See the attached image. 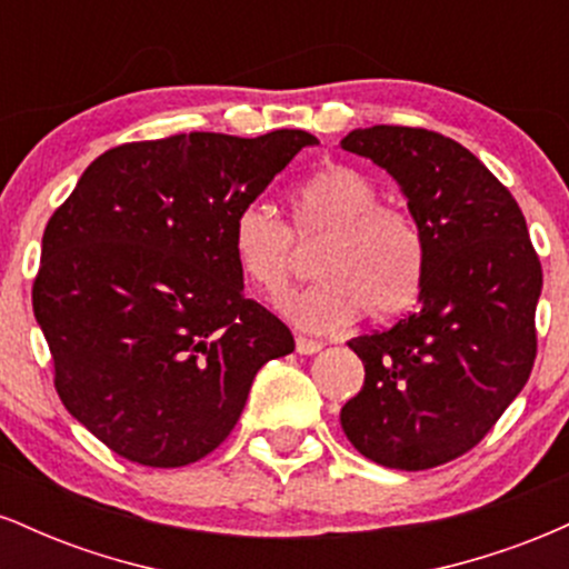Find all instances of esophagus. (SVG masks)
I'll list each match as a JSON object with an SVG mask.
<instances>
[{
	"label": "esophagus",
	"mask_w": 569,
	"mask_h": 569,
	"mask_svg": "<svg viewBox=\"0 0 569 569\" xmlns=\"http://www.w3.org/2000/svg\"><path fill=\"white\" fill-rule=\"evenodd\" d=\"M323 345L318 342V339H310V337H297V352L299 356H316V352H321Z\"/></svg>",
	"instance_id": "esophagus-1"
}]
</instances>
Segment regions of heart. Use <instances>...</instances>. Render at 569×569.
<instances>
[{
    "instance_id": "obj_1",
    "label": "heart",
    "mask_w": 569,
    "mask_h": 569,
    "mask_svg": "<svg viewBox=\"0 0 569 569\" xmlns=\"http://www.w3.org/2000/svg\"><path fill=\"white\" fill-rule=\"evenodd\" d=\"M377 200L380 192L367 173L326 166L293 192V233L267 202L240 208L232 221L234 264L253 289L280 297L302 264L296 241L323 240L318 253L323 280L280 299V310L312 331L342 329L363 310L371 321H390L420 297L426 234L409 211Z\"/></svg>"
}]
</instances>
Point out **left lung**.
Listing matches in <instances>:
<instances>
[{
    "label": "left lung",
    "instance_id": "8db88e82",
    "mask_svg": "<svg viewBox=\"0 0 569 569\" xmlns=\"http://www.w3.org/2000/svg\"><path fill=\"white\" fill-rule=\"evenodd\" d=\"M339 147L393 176L426 234L417 310L348 342L367 377L339 422L377 466L426 471L473 449L530 380L543 270L519 202L462 143L375 126Z\"/></svg>",
    "mask_w": 569,
    "mask_h": 569
}]
</instances>
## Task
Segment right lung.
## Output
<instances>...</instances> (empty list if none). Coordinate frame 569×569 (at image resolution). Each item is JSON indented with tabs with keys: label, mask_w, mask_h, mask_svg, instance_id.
<instances>
[{
	"label": "right lung",
	"mask_w": 569,
	"mask_h": 569,
	"mask_svg": "<svg viewBox=\"0 0 569 569\" xmlns=\"http://www.w3.org/2000/svg\"><path fill=\"white\" fill-rule=\"evenodd\" d=\"M179 133L109 149L50 217L34 318L63 407L149 468L200 460L230 436L253 377L289 356V326L246 299L232 221L302 147Z\"/></svg>",
	"instance_id": "right-lung-1"
}]
</instances>
